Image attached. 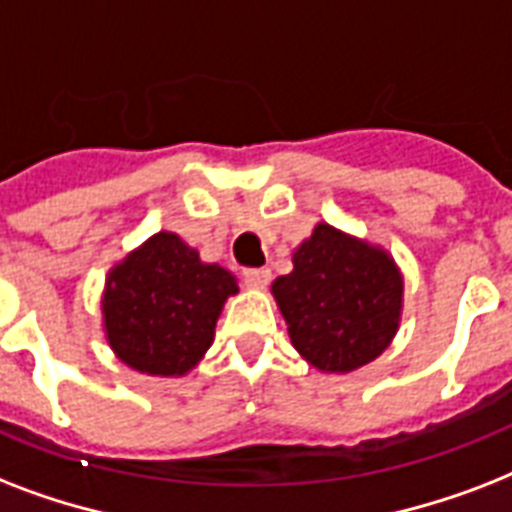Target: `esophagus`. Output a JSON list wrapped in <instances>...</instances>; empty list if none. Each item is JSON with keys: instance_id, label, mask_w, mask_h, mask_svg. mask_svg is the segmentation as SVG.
<instances>
[{"instance_id": "1", "label": "esophagus", "mask_w": 512, "mask_h": 512, "mask_svg": "<svg viewBox=\"0 0 512 512\" xmlns=\"http://www.w3.org/2000/svg\"><path fill=\"white\" fill-rule=\"evenodd\" d=\"M271 281V271L268 268H247L244 271V284L252 289H265Z\"/></svg>"}]
</instances>
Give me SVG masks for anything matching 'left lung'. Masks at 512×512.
Instances as JSON below:
<instances>
[{"instance_id":"1","label":"left lung","mask_w":512,"mask_h":512,"mask_svg":"<svg viewBox=\"0 0 512 512\" xmlns=\"http://www.w3.org/2000/svg\"><path fill=\"white\" fill-rule=\"evenodd\" d=\"M292 273L271 284L295 350L327 374L372 364L404 311V276L393 255L329 223L292 252Z\"/></svg>"}]
</instances>
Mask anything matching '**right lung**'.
Instances as JSON below:
<instances>
[{
	"label": "right lung",
	"instance_id": "right-lung-1",
	"mask_svg": "<svg viewBox=\"0 0 512 512\" xmlns=\"http://www.w3.org/2000/svg\"><path fill=\"white\" fill-rule=\"evenodd\" d=\"M239 295L228 268L204 263L177 233L159 231L108 271L100 311L114 356L151 377H183L215 340L225 300Z\"/></svg>",
	"mask_w": 512,
	"mask_h": 512
}]
</instances>
